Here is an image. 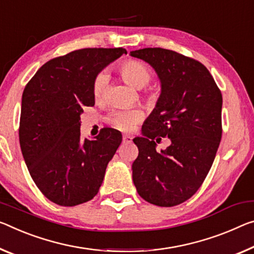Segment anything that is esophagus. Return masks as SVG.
<instances>
[{"mask_svg":"<svg viewBox=\"0 0 254 254\" xmlns=\"http://www.w3.org/2000/svg\"><path fill=\"white\" fill-rule=\"evenodd\" d=\"M123 142H124V143H130V142H132V136H131V135H127V134H124V135H123Z\"/></svg>","mask_w":254,"mask_h":254,"instance_id":"1","label":"esophagus"}]
</instances>
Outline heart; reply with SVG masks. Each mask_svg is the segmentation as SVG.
<instances>
[{"label": "heart", "mask_w": 254, "mask_h": 254, "mask_svg": "<svg viewBox=\"0 0 254 254\" xmlns=\"http://www.w3.org/2000/svg\"><path fill=\"white\" fill-rule=\"evenodd\" d=\"M120 73L124 81L130 86L141 89L146 87L151 80V72L146 64L136 61V60H128L124 62L120 67ZM108 84V75L106 73H100L96 76L94 82V95L97 99H100L105 95ZM143 114L140 110L120 111L114 112L110 116V123L113 127L122 131H131L136 123L142 120Z\"/></svg>", "instance_id": "b5f03b06"}]
</instances>
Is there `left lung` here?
I'll list each match as a JSON object with an SVG mask.
<instances>
[{
	"label": "left lung",
	"mask_w": 254,
	"mask_h": 254,
	"mask_svg": "<svg viewBox=\"0 0 254 254\" xmlns=\"http://www.w3.org/2000/svg\"><path fill=\"white\" fill-rule=\"evenodd\" d=\"M130 55L147 62L160 81L142 136L133 139L139 155L132 179L149 203L176 206L198 191L214 163L221 139V92L203 64L174 51L142 48ZM160 136H167L171 144L158 153Z\"/></svg>",
	"instance_id": "1"
}]
</instances>
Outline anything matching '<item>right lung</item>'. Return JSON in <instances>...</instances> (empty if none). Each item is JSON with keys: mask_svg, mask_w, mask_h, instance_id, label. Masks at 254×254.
<instances>
[{"mask_svg": "<svg viewBox=\"0 0 254 254\" xmlns=\"http://www.w3.org/2000/svg\"><path fill=\"white\" fill-rule=\"evenodd\" d=\"M124 48H82L46 62L23 90L19 140L35 184L52 202L73 207L97 194L122 142L114 128L81 139L83 106L95 105L94 82Z\"/></svg>", "mask_w": 254, "mask_h": 254, "instance_id": "add662e5", "label": "right lung"}]
</instances>
